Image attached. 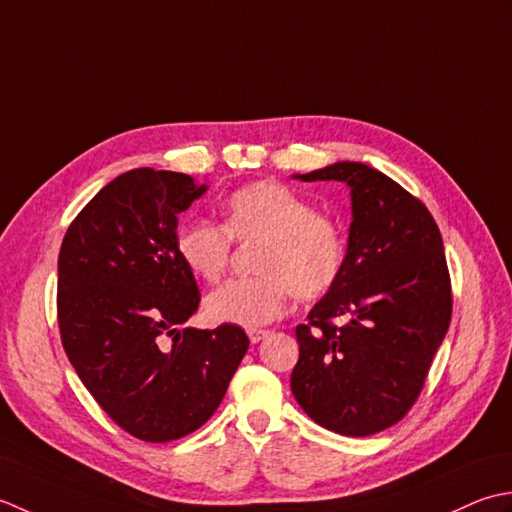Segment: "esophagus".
<instances>
[{
  "instance_id": "obj_1",
  "label": "esophagus",
  "mask_w": 512,
  "mask_h": 512,
  "mask_svg": "<svg viewBox=\"0 0 512 512\" xmlns=\"http://www.w3.org/2000/svg\"><path fill=\"white\" fill-rule=\"evenodd\" d=\"M247 336H249V340L256 344V342H260L263 338H267L269 331L267 329H247Z\"/></svg>"
}]
</instances>
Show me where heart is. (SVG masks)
Returning <instances> with one entry per match:
<instances>
[{
	"instance_id": "b5f03b06",
	"label": "heart",
	"mask_w": 512,
	"mask_h": 512,
	"mask_svg": "<svg viewBox=\"0 0 512 512\" xmlns=\"http://www.w3.org/2000/svg\"><path fill=\"white\" fill-rule=\"evenodd\" d=\"M232 241L256 243V276L229 280L205 300L207 316L236 327H260L285 314L289 296L316 300L338 283L344 238L331 216L276 181L238 187L223 201V225L192 221L179 227L176 252L205 283L225 276Z\"/></svg>"
}]
</instances>
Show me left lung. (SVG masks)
<instances>
[{
	"label": "left lung",
	"mask_w": 512,
	"mask_h": 512,
	"mask_svg": "<svg viewBox=\"0 0 512 512\" xmlns=\"http://www.w3.org/2000/svg\"><path fill=\"white\" fill-rule=\"evenodd\" d=\"M294 176L347 183L353 221L338 283L296 327L291 393L325 429L367 437L409 413L448 331L442 234L420 198L364 163Z\"/></svg>",
	"instance_id": "1"
}]
</instances>
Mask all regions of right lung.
Segmentation results:
<instances>
[{"label":"right lung","instance_id":"right-lung-1","mask_svg":"<svg viewBox=\"0 0 512 512\" xmlns=\"http://www.w3.org/2000/svg\"><path fill=\"white\" fill-rule=\"evenodd\" d=\"M205 190L181 172L130 170L61 243L66 356L101 409L143 442L179 440L210 420L249 347L236 325L181 329L201 291L176 252V225Z\"/></svg>","mask_w":512,"mask_h":512}]
</instances>
